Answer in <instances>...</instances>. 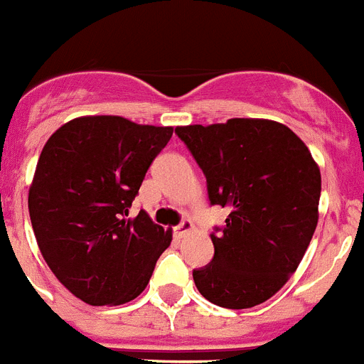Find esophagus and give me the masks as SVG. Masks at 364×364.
<instances>
[{
    "label": "esophagus",
    "instance_id": "esophagus-1",
    "mask_svg": "<svg viewBox=\"0 0 364 364\" xmlns=\"http://www.w3.org/2000/svg\"><path fill=\"white\" fill-rule=\"evenodd\" d=\"M191 229H193L191 220H182V222H180L178 225H176V228H175V235L178 236V238H182V236L188 235V232L191 231Z\"/></svg>",
    "mask_w": 364,
    "mask_h": 364
}]
</instances>
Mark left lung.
Here are the masks:
<instances>
[{"label":"left lung","instance_id":"1","mask_svg":"<svg viewBox=\"0 0 364 364\" xmlns=\"http://www.w3.org/2000/svg\"><path fill=\"white\" fill-rule=\"evenodd\" d=\"M175 133L204 171L211 205L229 209L211 235L215 256L193 271L196 289L223 309L267 301L294 274L318 225V164L292 129L267 119Z\"/></svg>","mask_w":364,"mask_h":364}]
</instances>
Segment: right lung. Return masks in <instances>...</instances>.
Wrapping results in <instances>:
<instances>
[{"instance_id":"right-lung-1","label":"right lung","mask_w":364,"mask_h":364,"mask_svg":"<svg viewBox=\"0 0 364 364\" xmlns=\"http://www.w3.org/2000/svg\"><path fill=\"white\" fill-rule=\"evenodd\" d=\"M173 135L124 117H79L46 141L28 191L30 222L55 278L93 306L141 294L171 231L146 211L128 218L142 180Z\"/></svg>"}]
</instances>
